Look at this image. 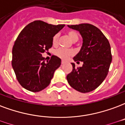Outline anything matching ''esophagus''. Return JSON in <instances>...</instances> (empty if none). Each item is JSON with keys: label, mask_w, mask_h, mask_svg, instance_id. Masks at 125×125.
<instances>
[{"label": "esophagus", "mask_w": 125, "mask_h": 125, "mask_svg": "<svg viewBox=\"0 0 125 125\" xmlns=\"http://www.w3.org/2000/svg\"><path fill=\"white\" fill-rule=\"evenodd\" d=\"M65 63H66V62H65V61H63V60L62 61V65H64Z\"/></svg>", "instance_id": "esophagus-1"}]
</instances>
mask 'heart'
I'll return each instance as SVG.
<instances>
[{
  "instance_id": "heart-1",
  "label": "heart",
  "mask_w": 125,
  "mask_h": 125,
  "mask_svg": "<svg viewBox=\"0 0 125 125\" xmlns=\"http://www.w3.org/2000/svg\"><path fill=\"white\" fill-rule=\"evenodd\" d=\"M67 36H69L70 40L73 42H76L79 40V35L77 33V32H75L74 30L68 31L67 32ZM58 38H59V35L58 34L54 35V36L52 38V43H53V45H56L58 44ZM55 54L62 60H67L73 55V52L71 50H69L58 49V50L55 52Z\"/></svg>"
}]
</instances>
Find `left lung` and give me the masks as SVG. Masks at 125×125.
I'll list each match as a JSON object with an SVG mask.
<instances>
[{
	"mask_svg": "<svg viewBox=\"0 0 125 125\" xmlns=\"http://www.w3.org/2000/svg\"><path fill=\"white\" fill-rule=\"evenodd\" d=\"M79 32L83 38L81 50L74 58L75 62H83L75 68L72 63V72L67 75L70 85L81 93L93 91L106 78L112 61L109 42L98 28L90 24L67 25Z\"/></svg>",
	"mask_w": 125,
	"mask_h": 125,
	"instance_id": "left-lung-1",
	"label": "left lung"
}]
</instances>
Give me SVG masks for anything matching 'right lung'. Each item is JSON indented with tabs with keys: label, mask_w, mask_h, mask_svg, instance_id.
Listing matches in <instances>:
<instances>
[{
	"label": "right lung",
	"mask_w": 125,
	"mask_h": 125,
	"mask_svg": "<svg viewBox=\"0 0 125 125\" xmlns=\"http://www.w3.org/2000/svg\"><path fill=\"white\" fill-rule=\"evenodd\" d=\"M64 26L36 20L18 35L12 48V65L19 83L24 89L38 92L50 85L62 61L52 55L45 62L42 53L52 46L53 37Z\"/></svg>",
	"instance_id": "obj_1"
}]
</instances>
